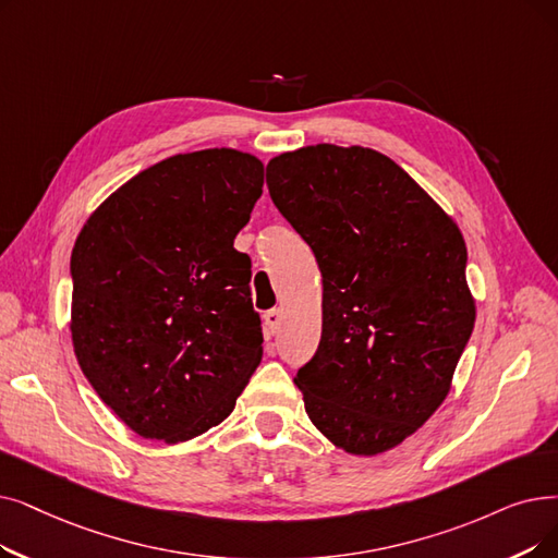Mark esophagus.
Returning <instances> with one entry per match:
<instances>
[{"label":"esophagus","instance_id":"obj_1","mask_svg":"<svg viewBox=\"0 0 558 558\" xmlns=\"http://www.w3.org/2000/svg\"><path fill=\"white\" fill-rule=\"evenodd\" d=\"M280 322H282V312L278 307L264 312V326H266V330H269L271 335L280 328Z\"/></svg>","mask_w":558,"mask_h":558}]
</instances>
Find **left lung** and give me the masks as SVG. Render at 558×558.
<instances>
[{"label":"left lung","mask_w":558,"mask_h":558,"mask_svg":"<svg viewBox=\"0 0 558 558\" xmlns=\"http://www.w3.org/2000/svg\"><path fill=\"white\" fill-rule=\"evenodd\" d=\"M266 186L324 280L322 342L294 378L307 417L355 456L401 445L445 401L474 328L463 234L360 145L274 157Z\"/></svg>","instance_id":"obj_1"}]
</instances>
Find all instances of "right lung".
<instances>
[{
  "instance_id": "right-lung-1",
  "label": "right lung",
  "mask_w": 558,
  "mask_h": 558,
  "mask_svg": "<svg viewBox=\"0 0 558 558\" xmlns=\"http://www.w3.org/2000/svg\"><path fill=\"white\" fill-rule=\"evenodd\" d=\"M262 184L248 153L168 157L111 193L75 241V355L141 438L173 445L221 424L259 365L251 257L234 236Z\"/></svg>"
}]
</instances>
